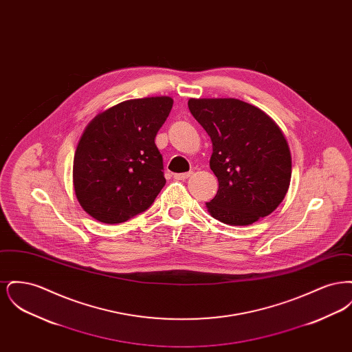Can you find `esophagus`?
I'll return each mask as SVG.
<instances>
[{"mask_svg": "<svg viewBox=\"0 0 352 352\" xmlns=\"http://www.w3.org/2000/svg\"><path fill=\"white\" fill-rule=\"evenodd\" d=\"M191 175H192V171L182 173V174H174V179H177V181H184V179H187V178L191 177Z\"/></svg>", "mask_w": 352, "mask_h": 352, "instance_id": "esophagus-1", "label": "esophagus"}]
</instances>
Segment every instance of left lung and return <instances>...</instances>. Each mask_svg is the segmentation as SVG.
Segmentation results:
<instances>
[{
    "instance_id": "1",
    "label": "left lung",
    "mask_w": 352,
    "mask_h": 352,
    "mask_svg": "<svg viewBox=\"0 0 352 352\" xmlns=\"http://www.w3.org/2000/svg\"><path fill=\"white\" fill-rule=\"evenodd\" d=\"M188 109L212 142L210 168L219 188L206 203L212 218L250 226L284 201L292 155L280 126L260 108L237 99H190Z\"/></svg>"
}]
</instances>
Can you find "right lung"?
<instances>
[{"mask_svg":"<svg viewBox=\"0 0 352 352\" xmlns=\"http://www.w3.org/2000/svg\"><path fill=\"white\" fill-rule=\"evenodd\" d=\"M171 108L168 96L122 101L87 125L72 168L75 195L87 214L118 224L151 207L166 184L154 138Z\"/></svg>","mask_w":352,"mask_h":352,"instance_id":"add662e5","label":"right lung"}]
</instances>
